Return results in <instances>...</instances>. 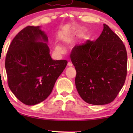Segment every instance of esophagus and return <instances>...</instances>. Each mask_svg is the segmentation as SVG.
<instances>
[{"label": "esophagus", "mask_w": 133, "mask_h": 133, "mask_svg": "<svg viewBox=\"0 0 133 133\" xmlns=\"http://www.w3.org/2000/svg\"><path fill=\"white\" fill-rule=\"evenodd\" d=\"M68 66H69V67H72V64L71 62H68Z\"/></svg>", "instance_id": "1"}]
</instances>
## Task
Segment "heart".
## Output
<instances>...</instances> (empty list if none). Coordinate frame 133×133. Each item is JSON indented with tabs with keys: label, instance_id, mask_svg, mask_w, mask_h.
<instances>
[{
	"label": "heart",
	"instance_id": "b5f03b06",
	"mask_svg": "<svg viewBox=\"0 0 133 133\" xmlns=\"http://www.w3.org/2000/svg\"><path fill=\"white\" fill-rule=\"evenodd\" d=\"M55 51L57 53H61L64 51V48L62 45H61L59 44H55Z\"/></svg>",
	"mask_w": 133,
	"mask_h": 133
}]
</instances>
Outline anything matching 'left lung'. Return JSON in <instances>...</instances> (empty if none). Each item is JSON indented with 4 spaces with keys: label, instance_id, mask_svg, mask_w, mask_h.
<instances>
[{
    "label": "left lung",
    "instance_id": "obj_1",
    "mask_svg": "<svg viewBox=\"0 0 133 133\" xmlns=\"http://www.w3.org/2000/svg\"><path fill=\"white\" fill-rule=\"evenodd\" d=\"M71 59L76 70L77 92L87 103L104 105L113 101L124 85L127 52L122 41L106 24L96 41L76 45Z\"/></svg>",
    "mask_w": 133,
    "mask_h": 133
}]
</instances>
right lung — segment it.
<instances>
[{
	"label": "right lung",
	"instance_id": "obj_1",
	"mask_svg": "<svg viewBox=\"0 0 133 133\" xmlns=\"http://www.w3.org/2000/svg\"><path fill=\"white\" fill-rule=\"evenodd\" d=\"M47 42L48 37L40 26H27L14 38L6 55L9 88L28 106L47 99L68 64L52 59Z\"/></svg>",
	"mask_w": 133,
	"mask_h": 133
}]
</instances>
